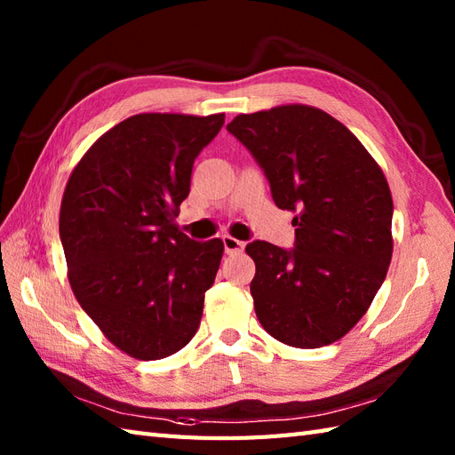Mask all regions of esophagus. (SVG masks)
Here are the masks:
<instances>
[{
	"instance_id": "34e87169",
	"label": "esophagus",
	"mask_w": 455,
	"mask_h": 455,
	"mask_svg": "<svg viewBox=\"0 0 455 455\" xmlns=\"http://www.w3.org/2000/svg\"><path fill=\"white\" fill-rule=\"evenodd\" d=\"M222 246H225L227 254H238V252H243V250H244L243 240H236V238L228 236V235L222 236Z\"/></svg>"
}]
</instances>
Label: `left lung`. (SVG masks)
<instances>
[{
    "mask_svg": "<svg viewBox=\"0 0 455 455\" xmlns=\"http://www.w3.org/2000/svg\"><path fill=\"white\" fill-rule=\"evenodd\" d=\"M227 131L252 154L279 209L293 211L295 244L246 246L259 324L275 340L321 347L365 315L393 254V199L381 168L331 115L282 105L238 115Z\"/></svg>",
    "mask_w": 455,
    "mask_h": 455,
    "instance_id": "1",
    "label": "left lung"
}]
</instances>
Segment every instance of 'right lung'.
<instances>
[{
    "label": "right lung",
    "mask_w": 455,
    "mask_h": 455,
    "mask_svg": "<svg viewBox=\"0 0 455 455\" xmlns=\"http://www.w3.org/2000/svg\"><path fill=\"white\" fill-rule=\"evenodd\" d=\"M225 115L140 113L84 154L62 197L60 240L78 303L137 360H160L196 336L222 240L196 243L176 217L193 162Z\"/></svg>",
    "instance_id": "right-lung-1"
}]
</instances>
